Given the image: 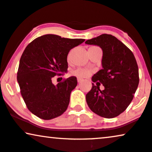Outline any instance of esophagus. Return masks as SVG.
<instances>
[{
	"mask_svg": "<svg viewBox=\"0 0 152 152\" xmlns=\"http://www.w3.org/2000/svg\"><path fill=\"white\" fill-rule=\"evenodd\" d=\"M77 80H78V83H80L81 81H83V79H82V78H78Z\"/></svg>",
	"mask_w": 152,
	"mask_h": 152,
	"instance_id": "esophagus-1",
	"label": "esophagus"
}]
</instances>
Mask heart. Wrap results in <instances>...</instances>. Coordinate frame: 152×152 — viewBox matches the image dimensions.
Instances as JSON below:
<instances>
[{"label":"heart","instance_id":"1","mask_svg":"<svg viewBox=\"0 0 152 152\" xmlns=\"http://www.w3.org/2000/svg\"><path fill=\"white\" fill-rule=\"evenodd\" d=\"M90 73H91V72H90V70L87 69L78 68L76 69V70L74 71L73 74H74L75 76H78V77L79 78H85L89 76Z\"/></svg>","mask_w":152,"mask_h":152}]
</instances>
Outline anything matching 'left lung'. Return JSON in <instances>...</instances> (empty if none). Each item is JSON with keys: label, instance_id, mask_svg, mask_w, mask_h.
<instances>
[{"label": "left lung", "instance_id": "obj_1", "mask_svg": "<svg viewBox=\"0 0 152 152\" xmlns=\"http://www.w3.org/2000/svg\"><path fill=\"white\" fill-rule=\"evenodd\" d=\"M86 43L98 45L103 52V69L92 77L97 86L92 83L91 90L86 95V102L96 114L114 118L129 106L139 84L135 57L127 46L110 34H102ZM100 83L105 86L104 90L99 89Z\"/></svg>", "mask_w": 152, "mask_h": 152}]
</instances>
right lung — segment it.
I'll use <instances>...</instances> for the list:
<instances>
[{
    "label": "right lung",
    "instance_id": "1",
    "mask_svg": "<svg viewBox=\"0 0 152 152\" xmlns=\"http://www.w3.org/2000/svg\"><path fill=\"white\" fill-rule=\"evenodd\" d=\"M85 39L62 38L54 34L40 36L26 46L20 58L17 81L26 107L44 120L62 115L68 107L70 95L77 86L75 76L55 86L54 76L68 69L67 55Z\"/></svg>",
    "mask_w": 152,
    "mask_h": 152
}]
</instances>
